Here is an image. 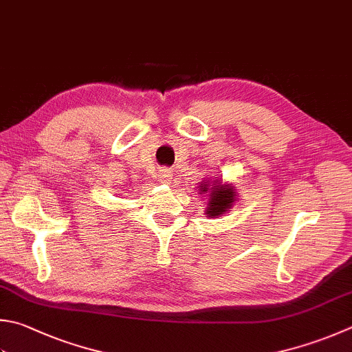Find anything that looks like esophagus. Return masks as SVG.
Here are the masks:
<instances>
[{
	"instance_id": "1",
	"label": "esophagus",
	"mask_w": 352,
	"mask_h": 352,
	"mask_svg": "<svg viewBox=\"0 0 352 352\" xmlns=\"http://www.w3.org/2000/svg\"><path fill=\"white\" fill-rule=\"evenodd\" d=\"M157 179L164 184H168L171 179H173V175H171L170 168H161V170H159V173H157Z\"/></svg>"
}]
</instances>
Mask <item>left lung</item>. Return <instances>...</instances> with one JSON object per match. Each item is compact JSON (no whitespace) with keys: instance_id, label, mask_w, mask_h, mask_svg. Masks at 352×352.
Instances as JSON below:
<instances>
[{"instance_id":"8db88e82","label":"left lung","mask_w":352,"mask_h":352,"mask_svg":"<svg viewBox=\"0 0 352 352\" xmlns=\"http://www.w3.org/2000/svg\"><path fill=\"white\" fill-rule=\"evenodd\" d=\"M201 191H208V184L202 185ZM211 201H210V207H208V213L210 216H219L227 211L231 204L234 201V190L230 188L228 185H214V188L211 187Z\"/></svg>"}]
</instances>
